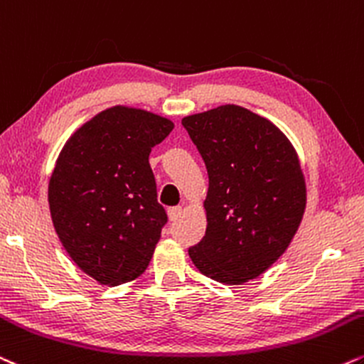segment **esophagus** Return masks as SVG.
<instances>
[{
	"mask_svg": "<svg viewBox=\"0 0 364 364\" xmlns=\"http://www.w3.org/2000/svg\"><path fill=\"white\" fill-rule=\"evenodd\" d=\"M179 215H181V207H171V208H168V217H169L171 222L178 220Z\"/></svg>",
	"mask_w": 364,
	"mask_h": 364,
	"instance_id": "1",
	"label": "esophagus"
}]
</instances>
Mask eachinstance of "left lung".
<instances>
[{"mask_svg":"<svg viewBox=\"0 0 364 364\" xmlns=\"http://www.w3.org/2000/svg\"><path fill=\"white\" fill-rule=\"evenodd\" d=\"M181 124L208 171L207 230L188 254L215 282L257 278L287 251L304 218L299 154L273 122L239 105L188 115Z\"/></svg>","mask_w":364,"mask_h":364,"instance_id":"1","label":"left lung"}]
</instances>
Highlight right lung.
I'll list each match as a JSON object with an SVG mask.
<instances>
[{"mask_svg": "<svg viewBox=\"0 0 364 364\" xmlns=\"http://www.w3.org/2000/svg\"><path fill=\"white\" fill-rule=\"evenodd\" d=\"M174 129L169 118L117 107L74 132L49 179L54 229L69 257L100 284L129 283L147 269L168 222L149 164Z\"/></svg>", "mask_w": 364, "mask_h": 364, "instance_id": "add662e5", "label": "right lung"}]
</instances>
